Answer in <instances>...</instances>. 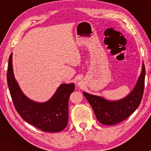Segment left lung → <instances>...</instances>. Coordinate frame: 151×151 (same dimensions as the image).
Instances as JSON below:
<instances>
[{"label":"left lung","mask_w":151,"mask_h":151,"mask_svg":"<svg viewBox=\"0 0 151 151\" xmlns=\"http://www.w3.org/2000/svg\"><path fill=\"white\" fill-rule=\"evenodd\" d=\"M145 76V65L143 64L141 74L134 89L128 96L118 101H109L99 96L83 92L100 123L106 126L116 124L126 120L134 112L143 98Z\"/></svg>","instance_id":"obj_1"}]
</instances>
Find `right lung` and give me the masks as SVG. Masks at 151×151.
<instances>
[{
	"mask_svg": "<svg viewBox=\"0 0 151 151\" xmlns=\"http://www.w3.org/2000/svg\"><path fill=\"white\" fill-rule=\"evenodd\" d=\"M7 81L15 108L25 121L49 133L60 132L66 127L68 121L69 96L75 90L73 83L60 85L51 99L47 102L32 101L22 93L15 80L12 53L8 60Z\"/></svg>",
	"mask_w": 151,
	"mask_h": 151,
	"instance_id": "obj_1",
	"label": "right lung"
}]
</instances>
